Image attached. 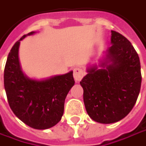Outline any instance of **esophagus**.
Here are the masks:
<instances>
[{
	"mask_svg": "<svg viewBox=\"0 0 146 146\" xmlns=\"http://www.w3.org/2000/svg\"><path fill=\"white\" fill-rule=\"evenodd\" d=\"M84 71L81 68H75L74 69H73V78H74V79H75V81L76 82H79L81 81L82 78V77L84 76Z\"/></svg>",
	"mask_w": 146,
	"mask_h": 146,
	"instance_id": "esophagus-1",
	"label": "esophagus"
}]
</instances>
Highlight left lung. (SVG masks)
I'll list each match as a JSON object with an SVG mask.
<instances>
[{
    "label": "left lung",
    "instance_id": "1",
    "mask_svg": "<svg viewBox=\"0 0 146 146\" xmlns=\"http://www.w3.org/2000/svg\"><path fill=\"white\" fill-rule=\"evenodd\" d=\"M111 41L101 68L97 65L88 68L80 82L88 116L102 124L114 123L127 116L141 86L140 58L131 42L114 30Z\"/></svg>",
    "mask_w": 146,
    "mask_h": 146
}]
</instances>
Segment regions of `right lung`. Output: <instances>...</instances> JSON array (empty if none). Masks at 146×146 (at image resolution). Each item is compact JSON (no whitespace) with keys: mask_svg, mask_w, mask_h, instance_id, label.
I'll return each instance as SVG.
<instances>
[{"mask_svg":"<svg viewBox=\"0 0 146 146\" xmlns=\"http://www.w3.org/2000/svg\"><path fill=\"white\" fill-rule=\"evenodd\" d=\"M34 33L23 35L11 49L5 66L4 86L14 114L34 129L45 130L61 120L65 98L75 82L72 71L41 81L22 73L18 58L20 43Z\"/></svg>","mask_w":146,"mask_h":146,"instance_id":"1","label":"right lung"}]
</instances>
